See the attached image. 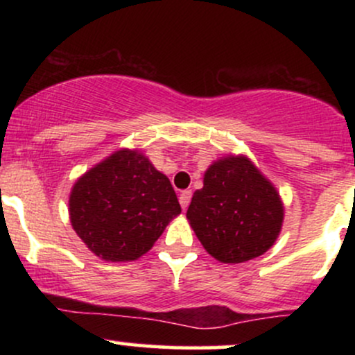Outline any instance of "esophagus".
Segmentation results:
<instances>
[{"instance_id":"34e87169","label":"esophagus","mask_w":355,"mask_h":355,"mask_svg":"<svg viewBox=\"0 0 355 355\" xmlns=\"http://www.w3.org/2000/svg\"><path fill=\"white\" fill-rule=\"evenodd\" d=\"M190 198H191V191L190 190H183L180 193V197H178V202H180L183 210H187V207H189Z\"/></svg>"}]
</instances>
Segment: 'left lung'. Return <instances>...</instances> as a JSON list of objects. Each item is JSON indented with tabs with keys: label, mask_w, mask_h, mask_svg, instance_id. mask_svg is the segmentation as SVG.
Instances as JSON below:
<instances>
[{
	"label": "left lung",
	"mask_w": 355,
	"mask_h": 355,
	"mask_svg": "<svg viewBox=\"0 0 355 355\" xmlns=\"http://www.w3.org/2000/svg\"><path fill=\"white\" fill-rule=\"evenodd\" d=\"M187 218L211 257L240 263L274 245L284 207L272 183L247 157H227L205 172Z\"/></svg>",
	"instance_id": "1"
}]
</instances>
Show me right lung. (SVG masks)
Listing matches in <instances>:
<instances>
[{"label": "right lung", "instance_id": "right-lung-1", "mask_svg": "<svg viewBox=\"0 0 355 355\" xmlns=\"http://www.w3.org/2000/svg\"><path fill=\"white\" fill-rule=\"evenodd\" d=\"M180 211L168 178L132 150L93 166L70 195L73 229L93 254L112 262L146 254Z\"/></svg>", "mask_w": 355, "mask_h": 355}]
</instances>
